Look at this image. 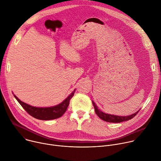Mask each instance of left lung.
Listing matches in <instances>:
<instances>
[{
    "instance_id": "1",
    "label": "left lung",
    "mask_w": 161,
    "mask_h": 161,
    "mask_svg": "<svg viewBox=\"0 0 161 161\" xmlns=\"http://www.w3.org/2000/svg\"><path fill=\"white\" fill-rule=\"evenodd\" d=\"M92 104L94 107L95 112L98 115L99 118L100 119H101L102 120H103L107 122H109V123H121V122L128 121L131 119H132L133 118H134V117L137 114V113L139 111V110L137 112L134 113V114L128 115V116H124V117L123 116H118V115H114L103 113V112L101 111L99 109L97 108V107L96 105L94 102H93V101H92Z\"/></svg>"
}]
</instances>
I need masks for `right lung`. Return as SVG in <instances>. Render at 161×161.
I'll list each match as a JSON object with an SVG mask.
<instances>
[{"mask_svg": "<svg viewBox=\"0 0 161 161\" xmlns=\"http://www.w3.org/2000/svg\"><path fill=\"white\" fill-rule=\"evenodd\" d=\"M75 90L73 91L69 96L66 98L62 103L52 107L47 108H37L27 105L24 102L21 101L16 96L14 97L18 101L23 108L33 118L40 119V120H51L59 118L65 112L69 105V102L70 99L74 96Z\"/></svg>", "mask_w": 161, "mask_h": 161, "instance_id": "obj_1", "label": "right lung"}]
</instances>
